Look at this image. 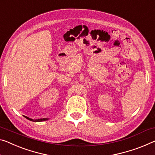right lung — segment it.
<instances>
[{
  "label": "right lung",
  "instance_id": "obj_1",
  "mask_svg": "<svg viewBox=\"0 0 155 155\" xmlns=\"http://www.w3.org/2000/svg\"><path fill=\"white\" fill-rule=\"evenodd\" d=\"M26 118H28V120H30L35 121V122H41V121L47 120H48V119H49V118H40V119H37V120H33V119H32V118H28V117H26Z\"/></svg>",
  "mask_w": 155,
  "mask_h": 155
}]
</instances>
